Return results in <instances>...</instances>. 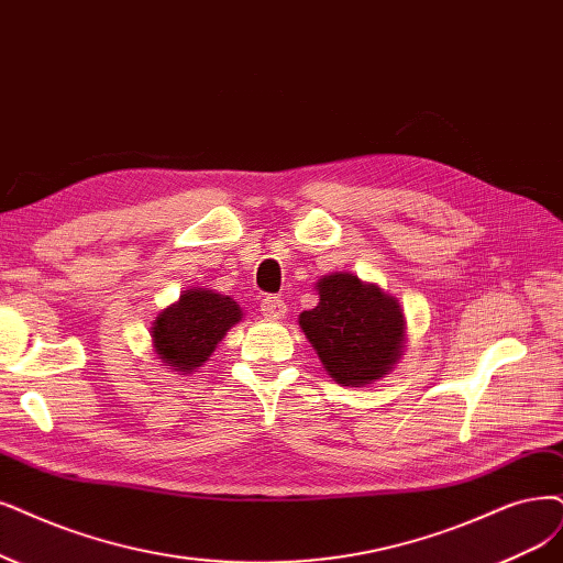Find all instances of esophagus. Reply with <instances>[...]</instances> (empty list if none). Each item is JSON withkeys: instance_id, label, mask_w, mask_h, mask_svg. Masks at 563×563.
Here are the masks:
<instances>
[{"instance_id": "1", "label": "esophagus", "mask_w": 563, "mask_h": 563, "mask_svg": "<svg viewBox=\"0 0 563 563\" xmlns=\"http://www.w3.org/2000/svg\"><path fill=\"white\" fill-rule=\"evenodd\" d=\"M285 310H287L285 301H283L280 297H276V295H266V297L262 299V313H264L268 320H280V318L285 316Z\"/></svg>"}]
</instances>
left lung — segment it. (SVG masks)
Listing matches in <instances>:
<instances>
[{"label": "left lung", "mask_w": 563, "mask_h": 563, "mask_svg": "<svg viewBox=\"0 0 563 563\" xmlns=\"http://www.w3.org/2000/svg\"><path fill=\"white\" fill-rule=\"evenodd\" d=\"M318 295L320 303L303 310L299 324L329 376L350 387L383 378L404 347L399 301L352 274L320 278Z\"/></svg>", "instance_id": "left-lung-1"}]
</instances>
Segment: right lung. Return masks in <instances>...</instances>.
Listing matches in <instances>:
<instances>
[{
	"mask_svg": "<svg viewBox=\"0 0 563 563\" xmlns=\"http://www.w3.org/2000/svg\"><path fill=\"white\" fill-rule=\"evenodd\" d=\"M239 320L241 308L234 299L211 289H187L178 303L155 320V352L166 366L195 371Z\"/></svg>",
	"mask_w": 563,
	"mask_h": 563,
	"instance_id": "obj_1",
	"label": "right lung"
}]
</instances>
